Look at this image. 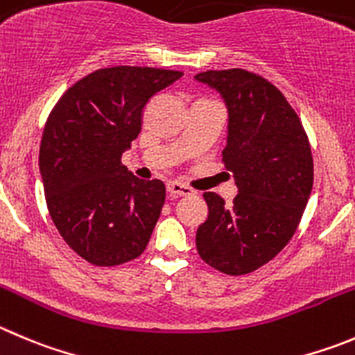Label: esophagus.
<instances>
[{
	"mask_svg": "<svg viewBox=\"0 0 355 355\" xmlns=\"http://www.w3.org/2000/svg\"><path fill=\"white\" fill-rule=\"evenodd\" d=\"M166 189H168V193H170V196H191V194L194 193L193 189L187 187V185L177 180L168 182Z\"/></svg>",
	"mask_w": 355,
	"mask_h": 355,
	"instance_id": "esophagus-1",
	"label": "esophagus"
}]
</instances>
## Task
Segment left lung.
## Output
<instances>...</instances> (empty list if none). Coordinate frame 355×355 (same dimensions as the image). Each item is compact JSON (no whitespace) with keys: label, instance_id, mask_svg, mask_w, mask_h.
<instances>
[{"label":"left lung","instance_id":"1","mask_svg":"<svg viewBox=\"0 0 355 355\" xmlns=\"http://www.w3.org/2000/svg\"><path fill=\"white\" fill-rule=\"evenodd\" d=\"M227 108L223 159L238 194L227 205L205 193L208 218L198 227L201 259L226 275H245L273 259L293 238L313 185L306 132L284 94L247 69L198 73Z\"/></svg>","mask_w":355,"mask_h":355}]
</instances>
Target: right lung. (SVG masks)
<instances>
[{
  "mask_svg": "<svg viewBox=\"0 0 355 355\" xmlns=\"http://www.w3.org/2000/svg\"><path fill=\"white\" fill-rule=\"evenodd\" d=\"M182 75L141 66L96 69L49 115L40 145L49 214L87 263L117 266L147 247L166 187L135 177L121 157L140 132L145 105Z\"/></svg>",
  "mask_w": 355,
  "mask_h": 355,
  "instance_id": "add662e5",
  "label": "right lung"
}]
</instances>
